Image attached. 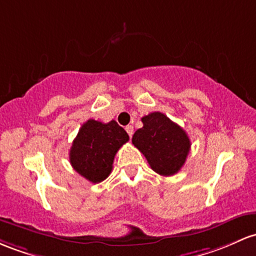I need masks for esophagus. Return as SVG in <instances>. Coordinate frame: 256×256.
<instances>
[{
	"mask_svg": "<svg viewBox=\"0 0 256 256\" xmlns=\"http://www.w3.org/2000/svg\"><path fill=\"white\" fill-rule=\"evenodd\" d=\"M125 130H126V132L128 134V136L132 137V134H134V126L132 125H128V126H126Z\"/></svg>",
	"mask_w": 256,
	"mask_h": 256,
	"instance_id": "1",
	"label": "esophagus"
}]
</instances>
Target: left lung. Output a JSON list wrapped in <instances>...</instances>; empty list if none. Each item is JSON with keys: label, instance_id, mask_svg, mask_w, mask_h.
Returning <instances> with one entry per match:
<instances>
[{"label": "left lung", "instance_id": "left-lung-1", "mask_svg": "<svg viewBox=\"0 0 256 256\" xmlns=\"http://www.w3.org/2000/svg\"><path fill=\"white\" fill-rule=\"evenodd\" d=\"M143 128L134 134L132 143L156 174L175 175L184 166L190 141L186 131L160 112L142 118Z\"/></svg>", "mask_w": 256, "mask_h": 256}]
</instances>
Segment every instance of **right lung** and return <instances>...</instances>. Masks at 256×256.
Returning <instances> with one entry per match:
<instances>
[{"mask_svg":"<svg viewBox=\"0 0 256 256\" xmlns=\"http://www.w3.org/2000/svg\"><path fill=\"white\" fill-rule=\"evenodd\" d=\"M128 141V134L115 120L103 124L90 119L81 126L70 148V164L92 184L110 175L116 152Z\"/></svg>","mask_w":256,"mask_h":256,"instance_id":"1","label":"right lung"}]
</instances>
